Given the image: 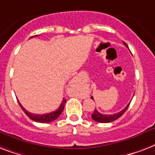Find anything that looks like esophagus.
Returning <instances> with one entry per match:
<instances>
[{"mask_svg": "<svg viewBox=\"0 0 155 155\" xmlns=\"http://www.w3.org/2000/svg\"><path fill=\"white\" fill-rule=\"evenodd\" d=\"M75 84H76V81H73L71 82V84H70V86H71V87H74V86H75Z\"/></svg>", "mask_w": 155, "mask_h": 155, "instance_id": "34e87169", "label": "esophagus"}]
</instances>
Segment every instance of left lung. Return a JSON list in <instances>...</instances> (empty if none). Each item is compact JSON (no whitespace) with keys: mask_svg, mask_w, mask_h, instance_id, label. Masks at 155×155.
Returning <instances> with one entry per match:
<instances>
[{"mask_svg":"<svg viewBox=\"0 0 155 155\" xmlns=\"http://www.w3.org/2000/svg\"><path fill=\"white\" fill-rule=\"evenodd\" d=\"M124 45H126V46L128 48V46H127V45L126 44L125 42ZM91 98H93V97H91ZM129 106H130V103L127 105L126 107H125L122 110H121L120 112L118 113H116V114H101V113H99L98 111L95 109L94 111V113L92 114V116H91V117H92L93 119L94 120L95 122H101V123H107V122H114V121H115V120H117V118H119L121 116H122L123 114H124L126 111H127V108L129 107Z\"/></svg>","mask_w":155,"mask_h":155,"instance_id":"obj_1","label":"left lung"}]
</instances>
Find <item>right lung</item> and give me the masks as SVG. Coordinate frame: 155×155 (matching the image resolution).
Returning a JSON list of instances; mask_svg holds the SVG:
<instances>
[{
    "label": "right lung",
    "instance_id": "add662e5",
    "mask_svg": "<svg viewBox=\"0 0 155 155\" xmlns=\"http://www.w3.org/2000/svg\"><path fill=\"white\" fill-rule=\"evenodd\" d=\"M38 36V35H36ZM66 102V100L65 98H63L62 101H61V103L60 106H59V108L57 110L54 111V112L49 113V114H32V113H29L25 110V109L21 106V104L20 103L19 101H18V103H19L20 106H21V108L23 110L25 113V114L28 116L30 119H32L34 122H42V123H48V122H51L54 120H56L59 116L61 115V114L62 113L63 110H64V107H65V104Z\"/></svg>",
    "mask_w": 155,
    "mask_h": 155
}]
</instances>
